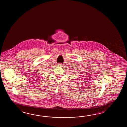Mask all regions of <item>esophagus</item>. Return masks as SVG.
<instances>
[{"mask_svg":"<svg viewBox=\"0 0 127 127\" xmlns=\"http://www.w3.org/2000/svg\"><path fill=\"white\" fill-rule=\"evenodd\" d=\"M58 65L59 66H60V67H63V64H61V63L59 64Z\"/></svg>","mask_w":127,"mask_h":127,"instance_id":"esophagus-1","label":"esophagus"}]
</instances>
